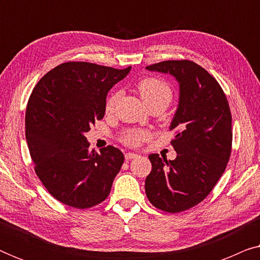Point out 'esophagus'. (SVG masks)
I'll use <instances>...</instances> for the list:
<instances>
[{
	"mask_svg": "<svg viewBox=\"0 0 260 260\" xmlns=\"http://www.w3.org/2000/svg\"><path fill=\"white\" fill-rule=\"evenodd\" d=\"M135 157H137V154H134V152H126V154H125L126 161H129V159H133Z\"/></svg>",
	"mask_w": 260,
	"mask_h": 260,
	"instance_id": "1",
	"label": "esophagus"
}]
</instances>
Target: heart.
Returning a JSON list of instances; mask_svg holds the SVG:
<instances>
[{
    "mask_svg": "<svg viewBox=\"0 0 260 260\" xmlns=\"http://www.w3.org/2000/svg\"><path fill=\"white\" fill-rule=\"evenodd\" d=\"M137 91L140 93L142 101L149 108L151 106H161L166 109L173 101V88L170 85L161 78L148 77L142 79L137 84ZM119 98V92H112L105 102V112L111 113L116 108ZM148 133L143 130H127L122 135L120 142L127 147H138L142 142L148 138Z\"/></svg>",
    "mask_w": 260,
    "mask_h": 260,
    "instance_id": "b5f03b06",
    "label": "heart"
}]
</instances>
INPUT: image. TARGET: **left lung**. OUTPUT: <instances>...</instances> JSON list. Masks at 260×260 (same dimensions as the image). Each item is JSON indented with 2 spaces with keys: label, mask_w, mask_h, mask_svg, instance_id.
I'll return each mask as SVG.
<instances>
[{
  "label": "left lung",
  "mask_w": 260,
  "mask_h": 260,
  "mask_svg": "<svg viewBox=\"0 0 260 260\" xmlns=\"http://www.w3.org/2000/svg\"><path fill=\"white\" fill-rule=\"evenodd\" d=\"M169 73L180 84V99L170 124L176 158L149 155L151 172L145 194L154 207L187 211L211 193L225 172L232 150V116L226 94L214 77L190 60H167L147 66Z\"/></svg>",
  "instance_id": "left-lung-1"
}]
</instances>
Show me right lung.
Segmentation results:
<instances>
[{
	"label": "right lung",
	"mask_w": 260,
	"mask_h": 260,
	"mask_svg": "<svg viewBox=\"0 0 260 260\" xmlns=\"http://www.w3.org/2000/svg\"><path fill=\"white\" fill-rule=\"evenodd\" d=\"M85 61H67L39 80L26 110V138L35 173L48 193L85 209L109 197L124 162L112 145L90 150L85 133L105 115L106 95L130 72Z\"/></svg>",
	"instance_id": "obj_1"
}]
</instances>
